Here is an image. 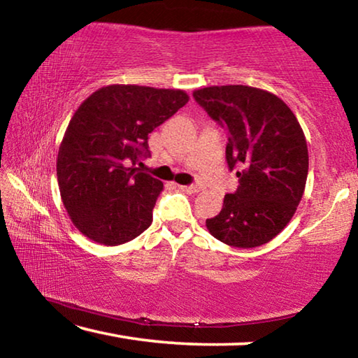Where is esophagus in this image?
Here are the masks:
<instances>
[{"instance_id": "obj_1", "label": "esophagus", "mask_w": 358, "mask_h": 358, "mask_svg": "<svg viewBox=\"0 0 358 358\" xmlns=\"http://www.w3.org/2000/svg\"><path fill=\"white\" fill-rule=\"evenodd\" d=\"M180 189L185 191V192H189V194H197L199 191L202 189V187L199 185H189V186H180Z\"/></svg>"}]
</instances>
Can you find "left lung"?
I'll return each mask as SVG.
<instances>
[{
	"mask_svg": "<svg viewBox=\"0 0 358 358\" xmlns=\"http://www.w3.org/2000/svg\"><path fill=\"white\" fill-rule=\"evenodd\" d=\"M192 96L227 131V164L238 169L237 191L205 222L208 232L234 248L268 243L305 192L308 147L299 120L276 94L246 85L207 87Z\"/></svg>",
	"mask_w": 358,
	"mask_h": 358,
	"instance_id": "8db88e82",
	"label": "left lung"
}]
</instances>
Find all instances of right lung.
I'll return each instance as SVG.
<instances>
[{
    "mask_svg": "<svg viewBox=\"0 0 358 358\" xmlns=\"http://www.w3.org/2000/svg\"><path fill=\"white\" fill-rule=\"evenodd\" d=\"M187 101L183 90L108 85L77 108L59 145L57 177L66 211L85 237L117 246L150 227L164 185L134 164L148 155L150 132Z\"/></svg>",
    "mask_w": 358,
    "mask_h": 358,
    "instance_id": "obj_1",
    "label": "right lung"
}]
</instances>
